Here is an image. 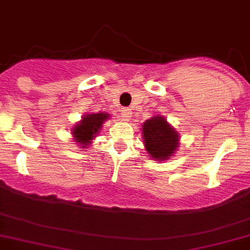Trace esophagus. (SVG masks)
<instances>
[{
  "instance_id": "obj_1",
  "label": "esophagus",
  "mask_w": 250,
  "mask_h": 250,
  "mask_svg": "<svg viewBox=\"0 0 250 250\" xmlns=\"http://www.w3.org/2000/svg\"><path fill=\"white\" fill-rule=\"evenodd\" d=\"M122 118L123 121H129L130 117H132V111L129 108H123L122 109Z\"/></svg>"
}]
</instances>
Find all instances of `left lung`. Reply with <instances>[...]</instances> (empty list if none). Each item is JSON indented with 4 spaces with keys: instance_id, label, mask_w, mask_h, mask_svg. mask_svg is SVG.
Wrapping results in <instances>:
<instances>
[{
    "instance_id": "left-lung-1",
    "label": "left lung",
    "mask_w": 250,
    "mask_h": 250,
    "mask_svg": "<svg viewBox=\"0 0 250 250\" xmlns=\"http://www.w3.org/2000/svg\"><path fill=\"white\" fill-rule=\"evenodd\" d=\"M143 145L154 161H168L179 147L178 130L161 114H156L142 125Z\"/></svg>"
}]
</instances>
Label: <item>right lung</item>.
I'll return each mask as SVG.
<instances>
[{
  "instance_id": "obj_1",
  "label": "right lung",
  "mask_w": 250,
  "mask_h": 250,
  "mask_svg": "<svg viewBox=\"0 0 250 250\" xmlns=\"http://www.w3.org/2000/svg\"><path fill=\"white\" fill-rule=\"evenodd\" d=\"M111 118L105 112L98 113H86L82 117V120L72 128V137L76 145L80 148H87L92 143L96 137L100 134L103 123Z\"/></svg>"
}]
</instances>
